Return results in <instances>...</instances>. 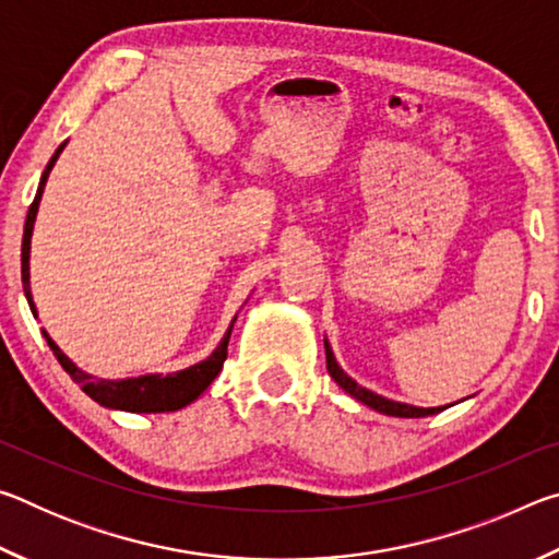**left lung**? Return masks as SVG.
<instances>
[{
    "label": "left lung",
    "instance_id": "left-lung-1",
    "mask_svg": "<svg viewBox=\"0 0 559 559\" xmlns=\"http://www.w3.org/2000/svg\"><path fill=\"white\" fill-rule=\"evenodd\" d=\"M325 359H328V372L333 380L343 386L347 394H353L357 402H362L370 406L374 412H382V414H390V416H406V419H419V416H429V414H439L441 406H433V409H419V406H409V404H402V402H392V400H384V396L374 394L370 390H365V386H359L353 377H347L343 372V367L335 362V355L333 349H330L328 340H325Z\"/></svg>",
    "mask_w": 559,
    "mask_h": 559
}]
</instances>
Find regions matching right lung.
Returning <instances> with one entry per match:
<instances>
[{
    "label": "right lung",
    "instance_id": "right-lung-1",
    "mask_svg": "<svg viewBox=\"0 0 559 559\" xmlns=\"http://www.w3.org/2000/svg\"><path fill=\"white\" fill-rule=\"evenodd\" d=\"M63 145L56 150V155L51 157V163L46 165L44 169V177H41V185H39V192H36L34 202L29 206V214H26V224H24V239H22V283H24V293H26V300H29V308L36 318V308H34V300H32V290H29V246H32V231H34V219H36V212H39V202H41V192H44V185H46V177H49L51 167L56 163V157L61 155ZM236 320V318H234ZM234 320L229 330H226L224 340L219 343V347L214 349V353L204 359V362L189 367V370L182 372H175V374H167V377H159V374H145V377H135V380H96V377H91L86 372H81L79 367H75L69 357H66L59 347H56L53 340L44 333L46 343L53 349L56 359H59L61 367L66 372L71 374V380L81 386L83 392H86L91 400H96L103 406H110V409H122V412H175V409H182L189 402H194L197 396H200L206 386L214 382V377L222 372L224 367V359H226V345H229V335H231V328H234Z\"/></svg>",
    "mask_w": 559,
    "mask_h": 559
}]
</instances>
